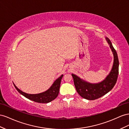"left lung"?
Wrapping results in <instances>:
<instances>
[{"instance_id":"1","label":"left lung","mask_w":129,"mask_h":129,"mask_svg":"<svg viewBox=\"0 0 129 129\" xmlns=\"http://www.w3.org/2000/svg\"><path fill=\"white\" fill-rule=\"evenodd\" d=\"M105 38L110 45L114 56L112 68L106 78L101 83L91 84L80 79L74 74H72L77 92L81 97L87 100H94L109 92L115 85L118 78L119 73V60L117 53L110 40L107 37Z\"/></svg>"}]
</instances>
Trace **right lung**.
I'll return each instance as SVG.
<instances>
[{"label":"right lung","instance_id":"right-lung-1","mask_svg":"<svg viewBox=\"0 0 129 129\" xmlns=\"http://www.w3.org/2000/svg\"><path fill=\"white\" fill-rule=\"evenodd\" d=\"M62 77H63V75H61L60 77H59L55 80L52 85L47 91L38 94H28L25 93L18 89L14 85V84H13L17 90L27 99L37 103H49L54 100L58 96L59 91L60 82Z\"/></svg>","mask_w":129,"mask_h":129}]
</instances>
